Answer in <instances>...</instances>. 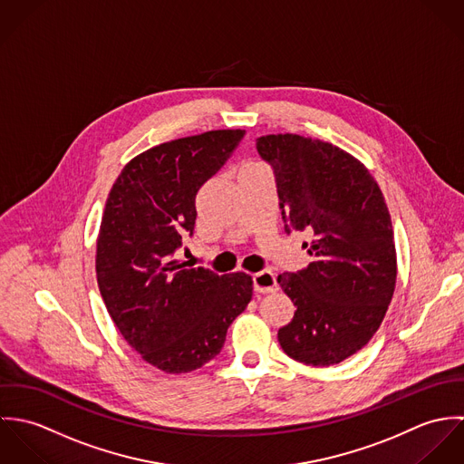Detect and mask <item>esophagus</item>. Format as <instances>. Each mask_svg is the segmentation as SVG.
<instances>
[{
    "mask_svg": "<svg viewBox=\"0 0 464 464\" xmlns=\"http://www.w3.org/2000/svg\"><path fill=\"white\" fill-rule=\"evenodd\" d=\"M252 280H254V289H256L257 293H275V291L278 289L276 276H275V273H271V271L254 273V275H252Z\"/></svg>",
    "mask_w": 464,
    "mask_h": 464,
    "instance_id": "esophagus-1",
    "label": "esophagus"
}]
</instances>
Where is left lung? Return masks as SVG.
Instances as JSON below:
<instances>
[{
    "instance_id": "1",
    "label": "left lung",
    "mask_w": 464,
    "mask_h": 464,
    "mask_svg": "<svg viewBox=\"0 0 464 464\" xmlns=\"http://www.w3.org/2000/svg\"><path fill=\"white\" fill-rule=\"evenodd\" d=\"M257 151L273 169L285 234L313 236V263L278 275L296 307L278 343L298 362L339 364L379 331L395 291L386 199L370 171L329 142L278 133L259 137Z\"/></svg>"
}]
</instances>
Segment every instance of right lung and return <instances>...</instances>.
Listing matches in <instances>:
<instances>
[{"mask_svg": "<svg viewBox=\"0 0 464 464\" xmlns=\"http://www.w3.org/2000/svg\"><path fill=\"white\" fill-rule=\"evenodd\" d=\"M214 130L155 146L130 160L105 203L96 276L118 331L166 373L214 359L252 300V276L184 269L173 257L197 223V195L245 137Z\"/></svg>", "mask_w": 464, "mask_h": 464, "instance_id": "right-lung-1", "label": "right lung"}]
</instances>
